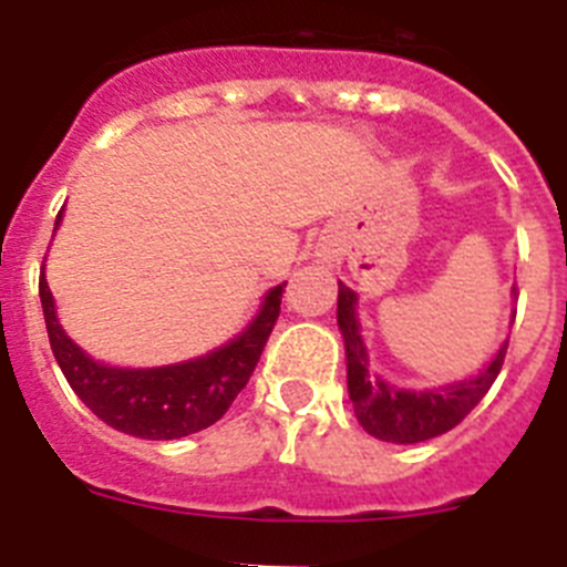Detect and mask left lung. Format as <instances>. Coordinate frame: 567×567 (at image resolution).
<instances>
[{
	"label": "left lung",
	"mask_w": 567,
	"mask_h": 567,
	"mask_svg": "<svg viewBox=\"0 0 567 567\" xmlns=\"http://www.w3.org/2000/svg\"><path fill=\"white\" fill-rule=\"evenodd\" d=\"M358 295L340 284L338 289V327L346 343V383L352 398L354 414L360 425L372 437L385 443H423V440L440 437L452 432L454 425L463 423L468 412L488 394L491 383L497 380L503 369L508 340L491 360L488 369L465 383L445 385V389H429V392H405L369 374V358L360 338V323L354 315Z\"/></svg>",
	"instance_id": "obj_1"
}]
</instances>
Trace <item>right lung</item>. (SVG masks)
Masks as SVG:
<instances>
[{"mask_svg": "<svg viewBox=\"0 0 567 567\" xmlns=\"http://www.w3.org/2000/svg\"><path fill=\"white\" fill-rule=\"evenodd\" d=\"M59 218L62 213L56 215V227ZM284 287L287 284L269 289L258 318L233 343L204 358L162 369H113L90 360L59 327L44 275L39 278V298L53 358L90 412L133 437L175 440L221 420L240 389L249 383L280 315Z\"/></svg>", "mask_w": 567, "mask_h": 567, "instance_id": "right-lung-1", "label": "right lung"}]
</instances>
